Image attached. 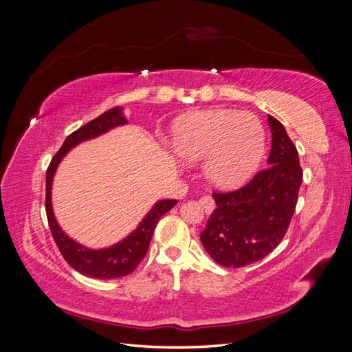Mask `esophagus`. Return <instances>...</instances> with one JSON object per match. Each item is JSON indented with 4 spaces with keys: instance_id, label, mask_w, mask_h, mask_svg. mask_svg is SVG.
I'll return each instance as SVG.
<instances>
[{
    "instance_id": "1",
    "label": "esophagus",
    "mask_w": 352,
    "mask_h": 352,
    "mask_svg": "<svg viewBox=\"0 0 352 352\" xmlns=\"http://www.w3.org/2000/svg\"><path fill=\"white\" fill-rule=\"evenodd\" d=\"M199 206L202 207V210H204L206 212H211L212 210H214V199H212L210 195H202L199 198Z\"/></svg>"
}]
</instances>
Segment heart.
<instances>
[{
  "label": "heart",
  "instance_id": "heart-1",
  "mask_svg": "<svg viewBox=\"0 0 352 352\" xmlns=\"http://www.w3.org/2000/svg\"><path fill=\"white\" fill-rule=\"evenodd\" d=\"M175 153L186 162L206 158V175L220 188L248 180L265 153V133L250 111L216 109L189 114L173 127Z\"/></svg>",
  "mask_w": 352,
  "mask_h": 352
}]
</instances>
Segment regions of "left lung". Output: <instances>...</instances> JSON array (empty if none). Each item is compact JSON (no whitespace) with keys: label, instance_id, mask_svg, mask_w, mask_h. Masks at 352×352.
I'll list each match as a JSON object with an SVG mask.
<instances>
[{"label":"left lung","instance_id":"left-lung-1","mask_svg":"<svg viewBox=\"0 0 352 352\" xmlns=\"http://www.w3.org/2000/svg\"><path fill=\"white\" fill-rule=\"evenodd\" d=\"M269 126L267 167L236 190L212 194L216 210L201 242L223 267H245L269 255L283 239L295 212L302 182L300 157L283 124L269 116Z\"/></svg>","mask_w":352,"mask_h":352}]
</instances>
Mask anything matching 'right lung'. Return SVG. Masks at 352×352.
I'll use <instances>...</instances> for the list:
<instances>
[{"instance_id":"obj_1","label":"right lung","mask_w":352,"mask_h":352,"mask_svg":"<svg viewBox=\"0 0 352 352\" xmlns=\"http://www.w3.org/2000/svg\"><path fill=\"white\" fill-rule=\"evenodd\" d=\"M126 123V117L122 109L119 107H114L109 111L102 113L97 119L83 124L78 131H74L66 138L65 144H63V146L57 151L54 158L51 160L47 170L45 210L51 235L54 238V242L57 243L61 255L72 267L76 272L94 279H117L131 274L146 255L158 220L177 204L176 199L158 201L151 208V211L145 216V219L140 223V226H138L129 236L105 250H89L87 247H82L76 241L70 239L58 226L51 206V186L52 177H54V173L63 157H65L74 145L92 140V138H97L101 133L113 129L116 126Z\"/></svg>"}]
</instances>
